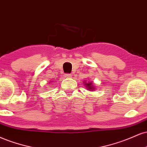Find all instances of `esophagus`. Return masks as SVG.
I'll use <instances>...</instances> for the list:
<instances>
[{"mask_svg":"<svg viewBox=\"0 0 147 147\" xmlns=\"http://www.w3.org/2000/svg\"><path fill=\"white\" fill-rule=\"evenodd\" d=\"M65 76L66 78H71V74H65Z\"/></svg>","mask_w":147,"mask_h":147,"instance_id":"1","label":"esophagus"}]
</instances>
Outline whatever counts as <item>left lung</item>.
<instances>
[{
  "label": "left lung",
  "instance_id": "8db88e82",
  "mask_svg": "<svg viewBox=\"0 0 147 147\" xmlns=\"http://www.w3.org/2000/svg\"><path fill=\"white\" fill-rule=\"evenodd\" d=\"M83 84H84V87H85V88H86V89L88 91H94L96 89V88L94 86V84H93L92 81H90V80L87 81V80H86L83 82Z\"/></svg>",
  "mask_w": 147,
  "mask_h": 147
}]
</instances>
